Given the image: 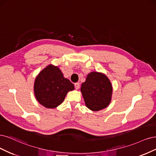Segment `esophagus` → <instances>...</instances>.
<instances>
[{
  "label": "esophagus",
  "mask_w": 156,
  "mask_h": 156,
  "mask_svg": "<svg viewBox=\"0 0 156 156\" xmlns=\"http://www.w3.org/2000/svg\"><path fill=\"white\" fill-rule=\"evenodd\" d=\"M74 87L76 88V89H78L80 88V83L77 82L74 83Z\"/></svg>",
  "instance_id": "34e87169"
}]
</instances>
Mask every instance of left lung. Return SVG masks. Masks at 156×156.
Returning a JSON list of instances; mask_svg holds the SVG:
<instances>
[{
  "label": "left lung",
  "mask_w": 156,
  "mask_h": 156,
  "mask_svg": "<svg viewBox=\"0 0 156 156\" xmlns=\"http://www.w3.org/2000/svg\"><path fill=\"white\" fill-rule=\"evenodd\" d=\"M81 92L86 106L93 112H97L107 108L111 102L113 88L104 74L91 72L82 84Z\"/></svg>",
  "instance_id": "1"
}]
</instances>
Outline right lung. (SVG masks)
<instances>
[{"label": "right lung", "instance_id": "1", "mask_svg": "<svg viewBox=\"0 0 156 156\" xmlns=\"http://www.w3.org/2000/svg\"><path fill=\"white\" fill-rule=\"evenodd\" d=\"M34 89L38 102L45 108L53 109L63 102L67 93L74 90V86L64 78L57 66L50 64L36 78Z\"/></svg>", "mask_w": 156, "mask_h": 156}]
</instances>
